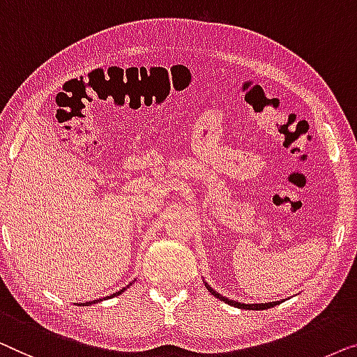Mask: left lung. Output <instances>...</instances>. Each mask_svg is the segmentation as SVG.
Wrapping results in <instances>:
<instances>
[{
	"mask_svg": "<svg viewBox=\"0 0 357 357\" xmlns=\"http://www.w3.org/2000/svg\"><path fill=\"white\" fill-rule=\"evenodd\" d=\"M204 283H205V288H207L210 293H212L215 298L217 299H220V301H223V303H227V304H229V305H234V307H238V309H245V310H265V309H270V307H273V305H277V304H280L281 301H275V303H259V304H244V303H238V301H233V299H228L227 296H223V294H220L218 291H215L212 286H210L207 281L204 280Z\"/></svg>",
	"mask_w": 357,
	"mask_h": 357,
	"instance_id": "obj_1",
	"label": "left lung"
}]
</instances>
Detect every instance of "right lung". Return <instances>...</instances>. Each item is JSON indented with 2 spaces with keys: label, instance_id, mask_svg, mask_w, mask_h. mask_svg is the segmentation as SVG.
I'll return each mask as SVG.
<instances>
[{
  "label": "right lung",
  "instance_id": "obj_1",
  "mask_svg": "<svg viewBox=\"0 0 357 357\" xmlns=\"http://www.w3.org/2000/svg\"><path fill=\"white\" fill-rule=\"evenodd\" d=\"M132 284V283H130ZM126 288H129V284L126 286ZM126 288H123V289H119L118 293H113L112 296H107V298H103V299H109V298H114V296H119L123 293V291H126ZM103 299H95V301H89V303H80L79 305H89V304H95V303H100V301H103Z\"/></svg>",
  "mask_w": 357,
  "mask_h": 357
}]
</instances>
